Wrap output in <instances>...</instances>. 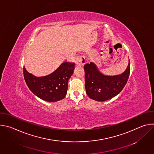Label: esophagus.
<instances>
[{
	"mask_svg": "<svg viewBox=\"0 0 154 154\" xmlns=\"http://www.w3.org/2000/svg\"><path fill=\"white\" fill-rule=\"evenodd\" d=\"M85 63H86V61H85V59L83 57H82V56L77 57L76 60H75L76 65L83 66L85 64Z\"/></svg>",
	"mask_w": 154,
	"mask_h": 154,
	"instance_id": "1",
	"label": "esophagus"
}]
</instances>
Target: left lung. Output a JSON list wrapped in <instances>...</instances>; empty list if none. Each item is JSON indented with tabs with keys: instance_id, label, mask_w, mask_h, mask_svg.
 <instances>
[{
	"instance_id": "obj_1",
	"label": "left lung",
	"mask_w": 154,
	"mask_h": 154,
	"mask_svg": "<svg viewBox=\"0 0 154 154\" xmlns=\"http://www.w3.org/2000/svg\"><path fill=\"white\" fill-rule=\"evenodd\" d=\"M84 70L87 95L91 99L103 102L115 97L124 88L130 74V60L125 71L119 75L102 74L93 62L85 64Z\"/></svg>"
}]
</instances>
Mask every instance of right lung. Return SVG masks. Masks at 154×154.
I'll list each match as a JSON object with an SVG mask.
<instances>
[{"instance_id":"1","label":"right lung","mask_w":154,"mask_h":154,"mask_svg":"<svg viewBox=\"0 0 154 154\" xmlns=\"http://www.w3.org/2000/svg\"><path fill=\"white\" fill-rule=\"evenodd\" d=\"M74 70V63L64 62L52 73L36 77L24 67V79L30 90L37 97L48 102L64 99L68 90V83Z\"/></svg>"}]
</instances>
